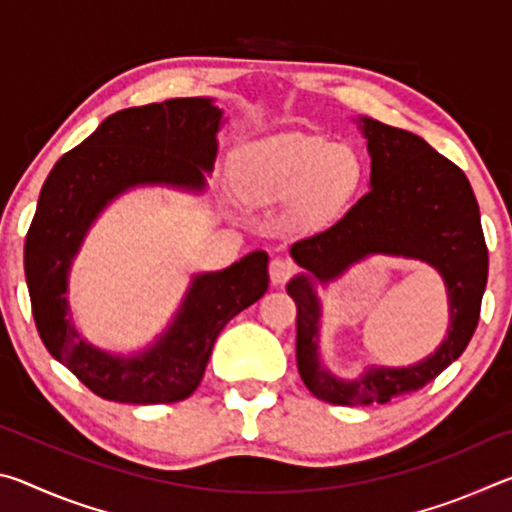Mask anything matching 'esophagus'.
Instances as JSON below:
<instances>
[{
    "label": "esophagus",
    "instance_id": "obj_1",
    "mask_svg": "<svg viewBox=\"0 0 512 512\" xmlns=\"http://www.w3.org/2000/svg\"><path fill=\"white\" fill-rule=\"evenodd\" d=\"M268 275H271L273 284H284L293 275V264L287 262V259H273L271 266H268Z\"/></svg>",
    "mask_w": 512,
    "mask_h": 512
}]
</instances>
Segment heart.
I'll use <instances>...</instances> for the list:
<instances>
[{"mask_svg": "<svg viewBox=\"0 0 512 512\" xmlns=\"http://www.w3.org/2000/svg\"><path fill=\"white\" fill-rule=\"evenodd\" d=\"M363 162L345 142L307 133H280L248 144L239 155L241 194L255 203L291 198V216L302 228L334 221L361 185Z\"/></svg>", "mask_w": 512, "mask_h": 512, "instance_id": "1", "label": "heart"}]
</instances>
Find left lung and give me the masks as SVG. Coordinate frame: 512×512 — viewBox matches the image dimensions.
<instances>
[{
  "label": "left lung",
  "instance_id": "left-lung-1",
  "mask_svg": "<svg viewBox=\"0 0 512 512\" xmlns=\"http://www.w3.org/2000/svg\"><path fill=\"white\" fill-rule=\"evenodd\" d=\"M359 126L370 153L368 194L327 230L291 246V257L307 275H296L287 287L298 307L300 377L318 400L343 406L386 404L436 379L470 343L488 282V246L465 173L409 131L368 117H361ZM370 254L420 258L444 275L450 296L448 339L413 367H371L357 380H339L317 359L319 301L313 280L333 279Z\"/></svg>",
  "mask_w": 512,
  "mask_h": 512
}]
</instances>
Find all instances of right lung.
Masks as SVG:
<instances>
[{
  "label": "right lung",
  "mask_w": 512,
  "mask_h": 512,
  "mask_svg": "<svg viewBox=\"0 0 512 512\" xmlns=\"http://www.w3.org/2000/svg\"><path fill=\"white\" fill-rule=\"evenodd\" d=\"M223 110L212 99H169L106 117L65 153L42 185L24 244L33 318L54 359L94 395L121 404H171L192 395L216 336L268 289V255H246L216 273L192 277L167 332L137 354H110L76 332L67 275L94 219L126 189L169 185L203 192L212 171Z\"/></svg>",
  "instance_id": "obj_1"
}]
</instances>
